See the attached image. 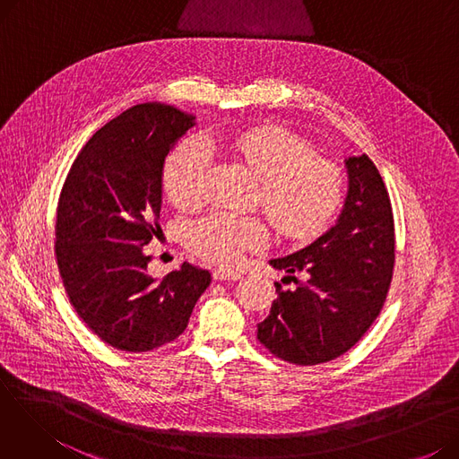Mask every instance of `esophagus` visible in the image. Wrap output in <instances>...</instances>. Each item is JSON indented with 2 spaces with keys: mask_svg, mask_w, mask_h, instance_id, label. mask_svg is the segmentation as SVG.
I'll use <instances>...</instances> for the list:
<instances>
[{
  "mask_svg": "<svg viewBox=\"0 0 459 459\" xmlns=\"http://www.w3.org/2000/svg\"><path fill=\"white\" fill-rule=\"evenodd\" d=\"M244 275H242V272H238V270H229V268H217V270H213V279L215 281H238V279H242Z\"/></svg>",
  "mask_w": 459,
  "mask_h": 459,
  "instance_id": "esophagus-1",
  "label": "esophagus"
}]
</instances>
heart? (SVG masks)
Returning <instances> with one entry per match:
<instances>
[{"mask_svg": "<svg viewBox=\"0 0 459 459\" xmlns=\"http://www.w3.org/2000/svg\"><path fill=\"white\" fill-rule=\"evenodd\" d=\"M208 143L244 163L260 180L258 204L282 238L303 242L318 236L342 203L344 173L339 163L312 154L310 144L290 130L247 128L212 135ZM210 165L212 154L204 141L189 137L178 144L163 169V187L173 204L189 210L203 203ZM268 242L266 221L230 212L203 217L186 236L193 255L215 264H234Z\"/></svg>", "mask_w": 459, "mask_h": 459, "instance_id": "b5f03b06", "label": "heart"}]
</instances>
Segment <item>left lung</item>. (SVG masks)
Segmentation results:
<instances>
[{
	"mask_svg": "<svg viewBox=\"0 0 459 459\" xmlns=\"http://www.w3.org/2000/svg\"><path fill=\"white\" fill-rule=\"evenodd\" d=\"M348 197L339 221L316 242L270 260L288 275L256 339L286 363L312 367L344 355L379 316L394 272V217L374 161L346 160ZM306 275L299 281L297 275Z\"/></svg>",
	"mask_w": 459,
	"mask_h": 459,
	"instance_id": "8db88e82",
	"label": "left lung"
}]
</instances>
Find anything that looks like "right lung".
<instances>
[{
	"label": "right lung",
	"instance_id": "add662e5",
	"mask_svg": "<svg viewBox=\"0 0 459 459\" xmlns=\"http://www.w3.org/2000/svg\"><path fill=\"white\" fill-rule=\"evenodd\" d=\"M193 125L171 106H134L85 143L61 189L56 258L65 292L87 327L120 351L177 341L212 281L187 262L152 279L143 251L160 230L165 158Z\"/></svg>",
	"mask_w": 459,
	"mask_h": 459
}]
</instances>
